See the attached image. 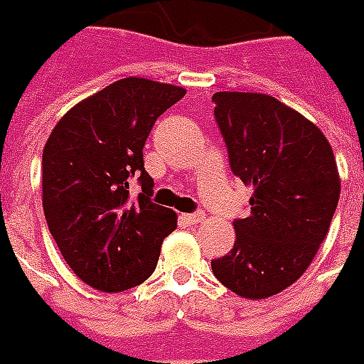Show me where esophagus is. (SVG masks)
I'll return each instance as SVG.
<instances>
[{
	"label": "esophagus",
	"mask_w": 364,
	"mask_h": 364,
	"mask_svg": "<svg viewBox=\"0 0 364 364\" xmlns=\"http://www.w3.org/2000/svg\"><path fill=\"white\" fill-rule=\"evenodd\" d=\"M188 224H199L205 220V213L203 211H198V213H190V215H184L182 217Z\"/></svg>",
	"instance_id": "34e87169"
}]
</instances>
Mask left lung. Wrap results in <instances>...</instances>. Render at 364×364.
<instances>
[{
  "label": "left lung",
  "instance_id": "obj_1",
  "mask_svg": "<svg viewBox=\"0 0 364 364\" xmlns=\"http://www.w3.org/2000/svg\"><path fill=\"white\" fill-rule=\"evenodd\" d=\"M215 120L232 172L253 186L236 242L213 259V274L240 297L264 299L296 282L324 242L340 174L326 136L272 95L217 92Z\"/></svg>",
  "mask_w": 364,
  "mask_h": 364
}]
</instances>
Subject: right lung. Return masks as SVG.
I'll return each mask as SVG.
<instances>
[{
    "label": "right lung",
    "mask_w": 364,
    "mask_h": 364,
    "mask_svg": "<svg viewBox=\"0 0 364 364\" xmlns=\"http://www.w3.org/2000/svg\"><path fill=\"white\" fill-rule=\"evenodd\" d=\"M184 88L122 78L63 117L42 155L48 228L75 274L101 291H124L153 274L176 213L153 203L144 146L155 120ZM142 193L129 199V180Z\"/></svg>",
    "instance_id": "add662e5"
}]
</instances>
